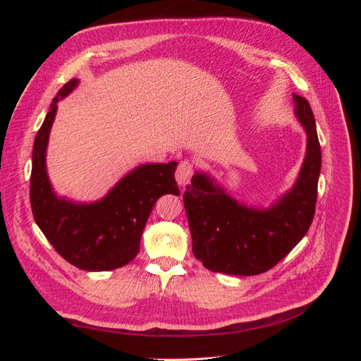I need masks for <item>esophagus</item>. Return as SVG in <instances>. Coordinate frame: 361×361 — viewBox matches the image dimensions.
Returning a JSON list of instances; mask_svg holds the SVG:
<instances>
[{"label":"esophagus","instance_id":"34e87169","mask_svg":"<svg viewBox=\"0 0 361 361\" xmlns=\"http://www.w3.org/2000/svg\"><path fill=\"white\" fill-rule=\"evenodd\" d=\"M192 174H194L192 162L188 161V159H185V161L179 162V166L176 169V174H174V176H176V180H178L179 185H187L191 180Z\"/></svg>","mask_w":361,"mask_h":361}]
</instances>
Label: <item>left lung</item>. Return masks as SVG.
<instances>
[{"mask_svg": "<svg viewBox=\"0 0 361 361\" xmlns=\"http://www.w3.org/2000/svg\"><path fill=\"white\" fill-rule=\"evenodd\" d=\"M295 113L307 133V152L292 191L269 209L247 207L206 174L192 176L183 192L192 253L214 272L257 276L276 267L297 245L314 216L321 146L310 104L293 94Z\"/></svg>", "mask_w": 361, "mask_h": 361, "instance_id": "left-lung-1", "label": "left lung"}]
</instances>
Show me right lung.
I'll list each match as a JSON object with an SVG mask.
<instances>
[{
    "label": "right lung",
    "mask_w": 361,
    "mask_h": 361,
    "mask_svg": "<svg viewBox=\"0 0 361 361\" xmlns=\"http://www.w3.org/2000/svg\"><path fill=\"white\" fill-rule=\"evenodd\" d=\"M78 81L71 80L54 97L32 146L30 203L32 216L54 250L84 271H110L133 260L147 218L164 194H179L178 162L146 164L130 171L101 202L76 204L57 199L47 176L45 154L57 102Z\"/></svg>",
    "instance_id": "1"
}]
</instances>
